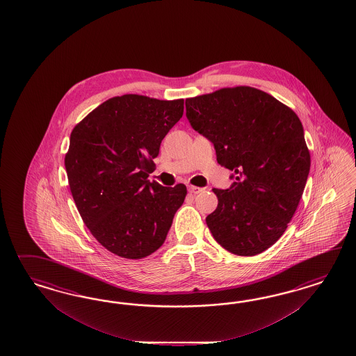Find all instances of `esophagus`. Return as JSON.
Wrapping results in <instances>:
<instances>
[{
    "mask_svg": "<svg viewBox=\"0 0 356 356\" xmlns=\"http://www.w3.org/2000/svg\"><path fill=\"white\" fill-rule=\"evenodd\" d=\"M188 191H189V193L192 194H198L201 193L204 189L202 188H198V186H193V185H189L188 186Z\"/></svg>",
    "mask_w": 356,
    "mask_h": 356,
    "instance_id": "obj_1",
    "label": "esophagus"
}]
</instances>
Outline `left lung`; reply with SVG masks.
<instances>
[{"label": "left lung", "mask_w": 356, "mask_h": 356, "mask_svg": "<svg viewBox=\"0 0 356 356\" xmlns=\"http://www.w3.org/2000/svg\"><path fill=\"white\" fill-rule=\"evenodd\" d=\"M194 130L211 140L231 170L229 189H213L218 207L206 225L223 248L256 256L270 248L300 202L311 155L291 108L254 87H227L185 100Z\"/></svg>", "instance_id": "1"}]
</instances>
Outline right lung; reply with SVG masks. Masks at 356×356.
Listing matches in <instances>:
<instances>
[{"instance_id": "right-lung-1", "label": "right lung", "mask_w": 356, "mask_h": 356, "mask_svg": "<svg viewBox=\"0 0 356 356\" xmlns=\"http://www.w3.org/2000/svg\"><path fill=\"white\" fill-rule=\"evenodd\" d=\"M183 112L184 99L127 94L102 103L70 134L65 168L76 209L92 236L122 259L161 248L183 205L184 184L147 180L163 138Z\"/></svg>"}]
</instances>
